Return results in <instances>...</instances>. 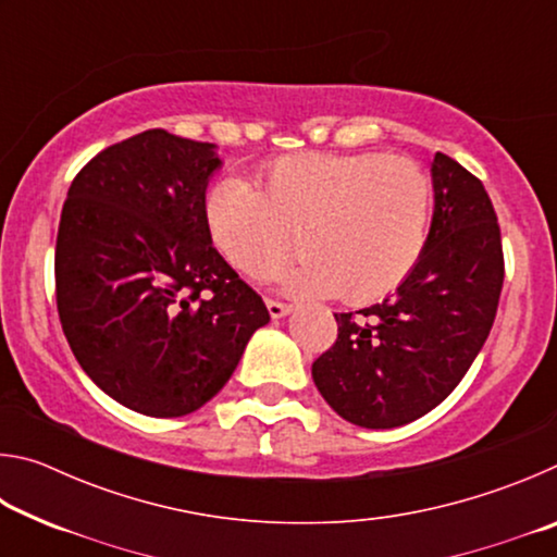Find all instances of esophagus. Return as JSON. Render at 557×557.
<instances>
[{"label":"esophagus","mask_w":557,"mask_h":557,"mask_svg":"<svg viewBox=\"0 0 557 557\" xmlns=\"http://www.w3.org/2000/svg\"><path fill=\"white\" fill-rule=\"evenodd\" d=\"M265 305H268V312H270V317H272V319H282V317H287V314L292 312V305H287V301L268 299Z\"/></svg>","instance_id":"obj_1"}]
</instances>
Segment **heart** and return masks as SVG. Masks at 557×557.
<instances>
[{
	"label": "heart",
	"instance_id": "1",
	"mask_svg": "<svg viewBox=\"0 0 557 557\" xmlns=\"http://www.w3.org/2000/svg\"><path fill=\"white\" fill-rule=\"evenodd\" d=\"M432 182L408 157L307 152L282 157L250 188L223 182L206 199L213 245L262 277L294 249L306 256L268 280L295 295L363 305L400 287L428 248Z\"/></svg>",
	"mask_w": 557,
	"mask_h": 557
}]
</instances>
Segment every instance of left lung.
Listing matches in <instances>:
<instances>
[{"label": "left lung", "instance_id": "left-lung-1", "mask_svg": "<svg viewBox=\"0 0 557 557\" xmlns=\"http://www.w3.org/2000/svg\"><path fill=\"white\" fill-rule=\"evenodd\" d=\"M428 248L381 305L334 314L336 344L312 363L322 398L358 428L422 418L465 379L492 332L504 287L502 228L484 184L455 159H432Z\"/></svg>", "mask_w": 557, "mask_h": 557}]
</instances>
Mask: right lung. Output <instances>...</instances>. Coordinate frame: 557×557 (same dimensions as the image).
I'll return each instance as SVG.
<instances>
[{
  "label": "right lung",
  "mask_w": 557,
  "mask_h": 557,
  "mask_svg": "<svg viewBox=\"0 0 557 557\" xmlns=\"http://www.w3.org/2000/svg\"><path fill=\"white\" fill-rule=\"evenodd\" d=\"M215 145L147 129L81 169L55 238V305L73 356L112 400L182 418L219 393L270 322L213 248Z\"/></svg>",
  "instance_id": "right-lung-1"
}]
</instances>
